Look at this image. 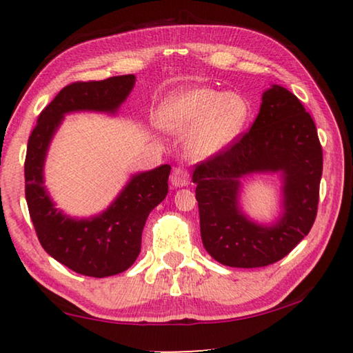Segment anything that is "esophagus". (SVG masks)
Returning a JSON list of instances; mask_svg holds the SVG:
<instances>
[{"label": "esophagus", "instance_id": "1", "mask_svg": "<svg viewBox=\"0 0 353 353\" xmlns=\"http://www.w3.org/2000/svg\"><path fill=\"white\" fill-rule=\"evenodd\" d=\"M171 183L174 187H185V185L190 183V174L188 171L183 168V166H176L171 172Z\"/></svg>", "mask_w": 353, "mask_h": 353}]
</instances>
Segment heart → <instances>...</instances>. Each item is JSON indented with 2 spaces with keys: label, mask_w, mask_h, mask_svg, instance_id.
I'll return each instance as SVG.
<instances>
[{
  "label": "heart",
  "mask_w": 353,
  "mask_h": 353,
  "mask_svg": "<svg viewBox=\"0 0 353 353\" xmlns=\"http://www.w3.org/2000/svg\"><path fill=\"white\" fill-rule=\"evenodd\" d=\"M248 103L236 93L208 87L172 94L159 109V124L172 134H185L183 151L193 160L213 157L235 140L248 119Z\"/></svg>",
  "instance_id": "b5f03b06"
}]
</instances>
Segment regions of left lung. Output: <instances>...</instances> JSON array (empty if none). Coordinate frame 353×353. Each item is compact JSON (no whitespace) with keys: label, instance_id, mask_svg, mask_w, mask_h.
I'll return each instance as SVG.
<instances>
[{"label":"left lung","instance_id":"obj_1","mask_svg":"<svg viewBox=\"0 0 353 353\" xmlns=\"http://www.w3.org/2000/svg\"><path fill=\"white\" fill-rule=\"evenodd\" d=\"M259 115L213 157L194 165L201 236L221 265L261 268L288 255L313 227L322 176V146L312 115L280 85L263 93ZM283 170L285 212L272 228L256 226L237 210L239 177Z\"/></svg>","mask_w":353,"mask_h":353}]
</instances>
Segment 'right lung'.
Returning <instances> with one entry per match:
<instances>
[{
	"label": "right lung",
	"mask_w": 353,
	"mask_h": 353,
	"mask_svg": "<svg viewBox=\"0 0 353 353\" xmlns=\"http://www.w3.org/2000/svg\"><path fill=\"white\" fill-rule=\"evenodd\" d=\"M134 83V74L70 83L40 112L28 140L25 194L35 234L52 259L82 276L109 277L134 265L141 249V232L148 214L168 194L171 166L162 165L134 176L103 214L76 221L57 212L43 188L41 172L48 145L65 113L115 112Z\"/></svg>",
	"instance_id": "right-lung-1"
}]
</instances>
